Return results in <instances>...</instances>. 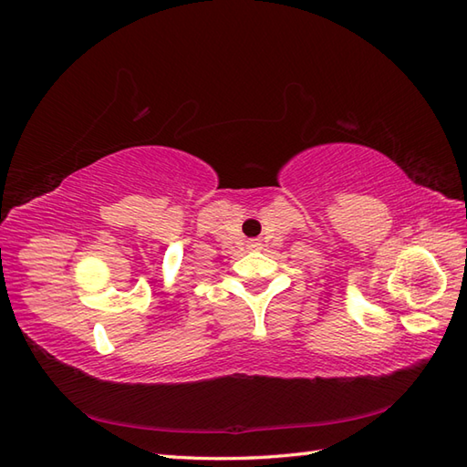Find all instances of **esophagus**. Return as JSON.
Returning <instances> with one entry per match:
<instances>
[{
	"label": "esophagus",
	"instance_id": "esophagus-1",
	"mask_svg": "<svg viewBox=\"0 0 467 467\" xmlns=\"http://www.w3.org/2000/svg\"><path fill=\"white\" fill-rule=\"evenodd\" d=\"M249 246H251V249H259L261 243H256V241H249Z\"/></svg>",
	"mask_w": 467,
	"mask_h": 467
}]
</instances>
